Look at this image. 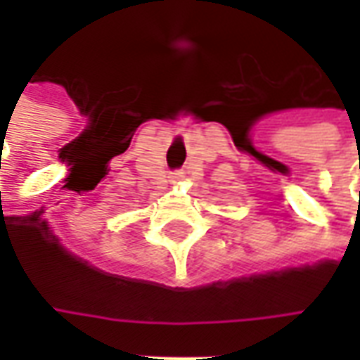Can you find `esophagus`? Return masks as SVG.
<instances>
[{
    "label": "esophagus",
    "instance_id": "34e87169",
    "mask_svg": "<svg viewBox=\"0 0 360 360\" xmlns=\"http://www.w3.org/2000/svg\"><path fill=\"white\" fill-rule=\"evenodd\" d=\"M183 177H185V173H183V172H172V173H169V181H172V183H179Z\"/></svg>",
    "mask_w": 360,
    "mask_h": 360
}]
</instances>
